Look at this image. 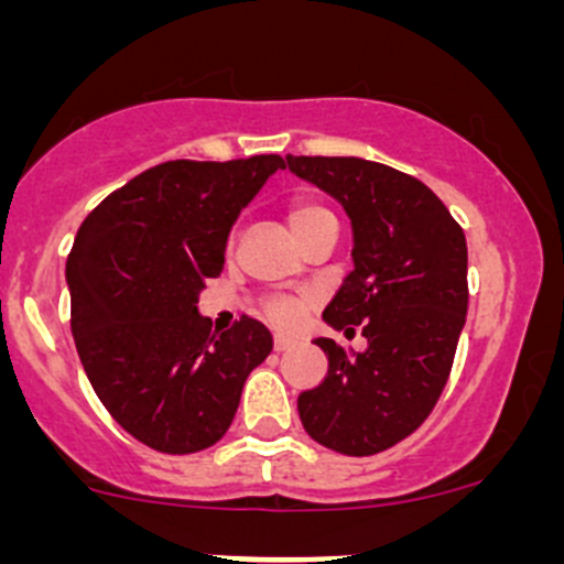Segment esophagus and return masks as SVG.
I'll return each instance as SVG.
<instances>
[{
    "label": "esophagus",
    "instance_id": "1",
    "mask_svg": "<svg viewBox=\"0 0 564 564\" xmlns=\"http://www.w3.org/2000/svg\"><path fill=\"white\" fill-rule=\"evenodd\" d=\"M294 340L292 338H286V335H275V340H272V349L278 351V355H281V351H289V349H294Z\"/></svg>",
    "mask_w": 564,
    "mask_h": 564
}]
</instances>
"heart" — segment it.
<instances>
[{
	"label": "heart",
	"instance_id": "obj_1",
	"mask_svg": "<svg viewBox=\"0 0 564 564\" xmlns=\"http://www.w3.org/2000/svg\"><path fill=\"white\" fill-rule=\"evenodd\" d=\"M286 220L292 226V231L297 235L300 242L308 240V235L324 220H335L333 213H329L324 204L314 202V198H294L286 209ZM311 305V297H272L270 303L264 305L267 318L278 327H294L305 314V308Z\"/></svg>",
	"mask_w": 564,
	"mask_h": 564
}]
</instances>
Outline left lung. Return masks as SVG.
<instances>
[{"instance_id":"8db88e82","label":"left lung","mask_w":564,"mask_h":564,"mask_svg":"<svg viewBox=\"0 0 564 564\" xmlns=\"http://www.w3.org/2000/svg\"><path fill=\"white\" fill-rule=\"evenodd\" d=\"M289 169L344 204L355 270L324 308L366 351L316 338L327 377L300 392L303 429L344 456H373L423 425L451 377L466 322V237L451 209L414 176L362 158L286 155Z\"/></svg>"}]
</instances>
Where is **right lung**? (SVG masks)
<instances>
[{
    "label": "right lung",
    "instance_id": "right-lung-1",
    "mask_svg": "<svg viewBox=\"0 0 564 564\" xmlns=\"http://www.w3.org/2000/svg\"><path fill=\"white\" fill-rule=\"evenodd\" d=\"M283 166L281 155L161 163L78 229L65 267L78 357L108 414L152 451L213 447L272 351L261 322L242 316L218 333L196 305L224 270L237 215Z\"/></svg>",
    "mask_w": 564,
    "mask_h": 564
}]
</instances>
